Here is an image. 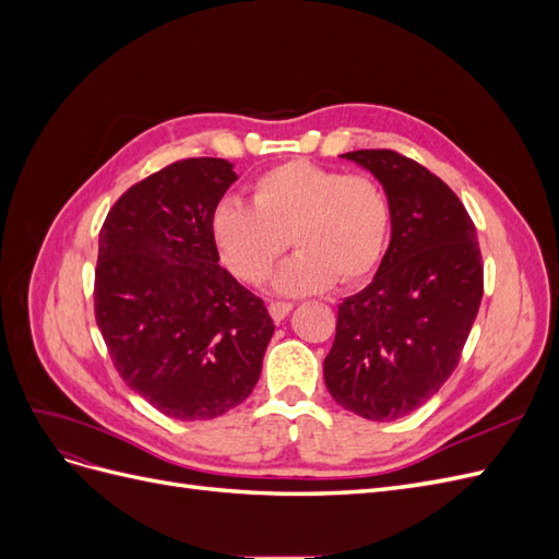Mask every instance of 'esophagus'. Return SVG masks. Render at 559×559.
I'll use <instances>...</instances> for the list:
<instances>
[{
	"label": "esophagus",
	"instance_id": "34e87169",
	"mask_svg": "<svg viewBox=\"0 0 559 559\" xmlns=\"http://www.w3.org/2000/svg\"><path fill=\"white\" fill-rule=\"evenodd\" d=\"M292 302H284V300H275V302H270L267 306V312H270V317H273L275 321H282L286 314L292 312Z\"/></svg>",
	"mask_w": 559,
	"mask_h": 559
}]
</instances>
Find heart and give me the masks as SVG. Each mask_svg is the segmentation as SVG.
<instances>
[{"label": "heart", "instance_id": "heart-1", "mask_svg": "<svg viewBox=\"0 0 559 559\" xmlns=\"http://www.w3.org/2000/svg\"><path fill=\"white\" fill-rule=\"evenodd\" d=\"M392 207L382 186L364 175H345L310 160H292L251 183V205L218 202L212 238L224 265L259 284L286 249H298L273 277L277 294L329 289L335 277L354 284L384 257Z\"/></svg>", "mask_w": 559, "mask_h": 559}]
</instances>
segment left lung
<instances>
[{"mask_svg": "<svg viewBox=\"0 0 559 559\" xmlns=\"http://www.w3.org/2000/svg\"><path fill=\"white\" fill-rule=\"evenodd\" d=\"M392 207V240L366 289L337 306L324 380L345 411L411 415L460 364L483 298L476 226L445 181L389 148L349 151Z\"/></svg>", "mask_w": 559, "mask_h": 559, "instance_id": "obj_1", "label": "left lung"}]
</instances>
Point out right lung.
I'll list each match as a JSON object with an SVG mask.
<instances>
[{
    "label": "right lung",
    "mask_w": 559,
    "mask_h": 559,
    "mask_svg": "<svg viewBox=\"0 0 559 559\" xmlns=\"http://www.w3.org/2000/svg\"><path fill=\"white\" fill-rule=\"evenodd\" d=\"M235 179L224 158L177 160L118 198L99 230L95 319L114 366L181 421L240 405L275 333L263 300L218 265L212 214Z\"/></svg>",
    "instance_id": "right-lung-1"
}]
</instances>
